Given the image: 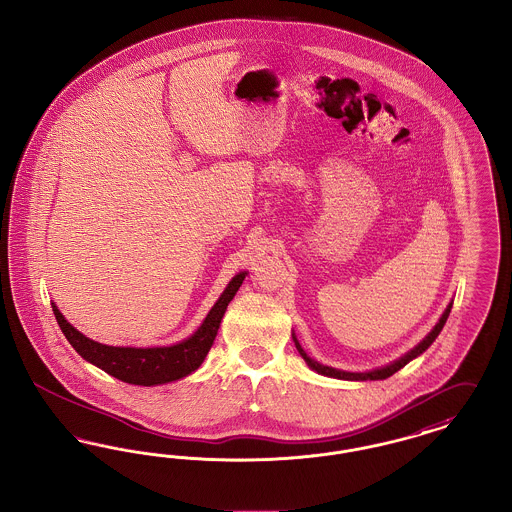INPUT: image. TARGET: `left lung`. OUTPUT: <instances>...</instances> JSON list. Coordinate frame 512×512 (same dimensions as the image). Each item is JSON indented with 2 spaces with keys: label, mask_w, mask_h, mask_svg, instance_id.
Here are the masks:
<instances>
[{
  "label": "left lung",
  "mask_w": 512,
  "mask_h": 512,
  "mask_svg": "<svg viewBox=\"0 0 512 512\" xmlns=\"http://www.w3.org/2000/svg\"><path fill=\"white\" fill-rule=\"evenodd\" d=\"M451 307H453V303H449L447 305V309H445V313L441 315L439 318L438 324L434 326V330L424 338V340L420 341L416 347H413L409 353H405L401 359H397V361H393L390 365L382 366V368H376V370H370V372H345V370H338V368H332V366L320 365L317 363L315 359H311L305 351H303V347L299 345V341L297 338L293 336V341H295V347H297V351H299V355L305 359V363L311 366L313 370H317L318 374H324V376H330V378H338V380H355V382H365V380H386V378H390L391 374H395L397 370H401L403 366L407 365V363H411L413 359H416L418 355H422L434 341L439 336V332H441V328L445 326V322H447V317H449V313H451Z\"/></svg>",
  "instance_id": "left-lung-1"
}]
</instances>
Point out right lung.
<instances>
[{
    "mask_svg": "<svg viewBox=\"0 0 512 512\" xmlns=\"http://www.w3.org/2000/svg\"><path fill=\"white\" fill-rule=\"evenodd\" d=\"M247 272H240L232 278V282L226 286L219 301L213 305L209 315L201 322V326L195 330L188 340L174 343L169 347H113L103 345L98 341L86 338L80 334L74 326H71L61 311L51 303L53 315L57 318V324L65 338L76 349V353L86 359L88 363L105 370L107 374L115 376L126 384L134 386H157L180 380L197 370L205 361L215 336L219 332L220 320L224 317V311L228 303L234 299L236 292L240 290Z\"/></svg>",
    "mask_w": 512,
    "mask_h": 512,
    "instance_id": "1",
    "label": "right lung"
}]
</instances>
